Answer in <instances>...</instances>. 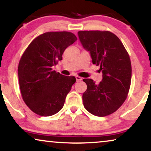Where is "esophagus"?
<instances>
[{
    "instance_id": "1",
    "label": "esophagus",
    "mask_w": 151,
    "mask_h": 151,
    "mask_svg": "<svg viewBox=\"0 0 151 151\" xmlns=\"http://www.w3.org/2000/svg\"><path fill=\"white\" fill-rule=\"evenodd\" d=\"M76 81L77 82H80V81H81V80H82V78L80 77V76H76Z\"/></svg>"
}]
</instances>
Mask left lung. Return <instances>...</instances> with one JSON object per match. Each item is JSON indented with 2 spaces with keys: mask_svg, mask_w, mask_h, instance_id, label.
<instances>
[{
  "mask_svg": "<svg viewBox=\"0 0 151 151\" xmlns=\"http://www.w3.org/2000/svg\"><path fill=\"white\" fill-rule=\"evenodd\" d=\"M82 46L89 51L92 63L100 66L102 80L96 84L84 79L87 89L82 95L84 106L91 114L104 117L116 111L129 93L131 63L129 53L118 37L109 31H80Z\"/></svg>",
  "mask_w": 151,
  "mask_h": 151,
  "instance_id": "obj_1",
  "label": "left lung"
}]
</instances>
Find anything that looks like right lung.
<instances>
[{
	"label": "right lung",
	"instance_id": "1",
	"mask_svg": "<svg viewBox=\"0 0 151 151\" xmlns=\"http://www.w3.org/2000/svg\"><path fill=\"white\" fill-rule=\"evenodd\" d=\"M76 40L71 32H46L36 37L22 54L18 68L20 92L27 106L37 115L51 116L63 107L76 79L52 71V67Z\"/></svg>",
	"mask_w": 151,
	"mask_h": 151
}]
</instances>
